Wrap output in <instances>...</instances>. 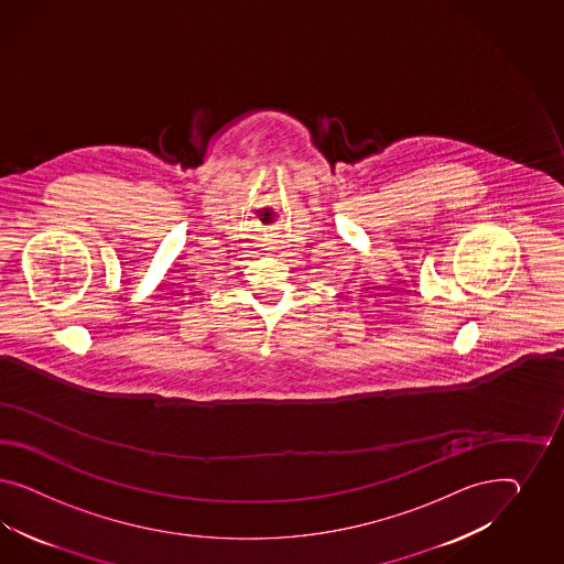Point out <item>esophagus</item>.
I'll return each instance as SVG.
<instances>
[{
    "instance_id": "esophagus-1",
    "label": "esophagus",
    "mask_w": 564,
    "mask_h": 564,
    "mask_svg": "<svg viewBox=\"0 0 564 564\" xmlns=\"http://www.w3.org/2000/svg\"><path fill=\"white\" fill-rule=\"evenodd\" d=\"M262 246H264V250H274V248H276L273 239H264V243H262Z\"/></svg>"
}]
</instances>
